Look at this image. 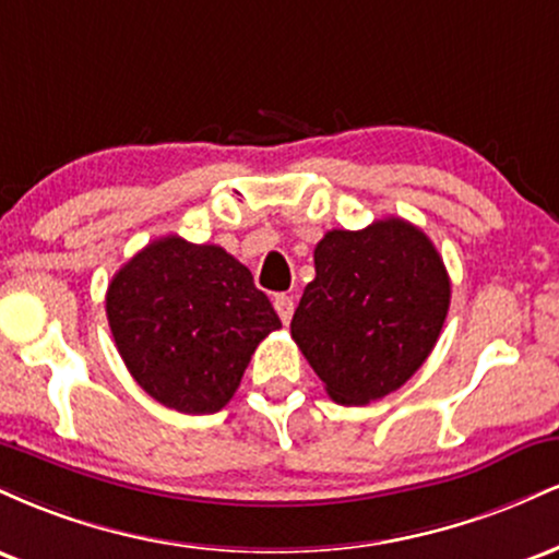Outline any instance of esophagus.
Listing matches in <instances>:
<instances>
[{"label": "esophagus", "mask_w": 559, "mask_h": 559, "mask_svg": "<svg viewBox=\"0 0 559 559\" xmlns=\"http://www.w3.org/2000/svg\"><path fill=\"white\" fill-rule=\"evenodd\" d=\"M273 305H275V312H278V318L284 320V323H288L294 316V297H288V294H275Z\"/></svg>", "instance_id": "esophagus-1"}]
</instances>
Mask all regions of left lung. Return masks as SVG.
I'll use <instances>...</instances> for the list:
<instances>
[{
  "label": "left lung",
  "instance_id": "obj_1",
  "mask_svg": "<svg viewBox=\"0 0 559 559\" xmlns=\"http://www.w3.org/2000/svg\"><path fill=\"white\" fill-rule=\"evenodd\" d=\"M449 275L436 247L402 217L329 230L316 247L292 338L333 402L370 404L426 362L447 320Z\"/></svg>",
  "mask_w": 559,
  "mask_h": 559
}]
</instances>
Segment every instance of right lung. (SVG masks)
Wrapping results in <instances>:
<instances>
[{"label": "right lung", "mask_w": 559, "mask_h": 559, "mask_svg": "<svg viewBox=\"0 0 559 559\" xmlns=\"http://www.w3.org/2000/svg\"><path fill=\"white\" fill-rule=\"evenodd\" d=\"M107 320L126 368L152 400L217 413L254 349L281 329L252 273L217 243L163 236L112 275Z\"/></svg>", "instance_id": "right-lung-1"}]
</instances>
